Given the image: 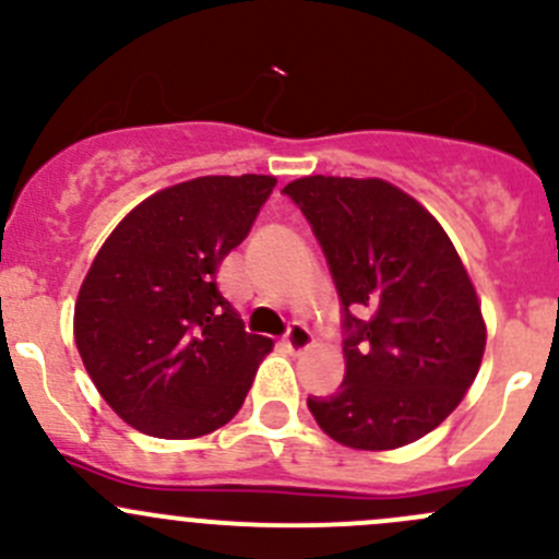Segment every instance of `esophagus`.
I'll use <instances>...</instances> for the list:
<instances>
[{
	"mask_svg": "<svg viewBox=\"0 0 559 559\" xmlns=\"http://www.w3.org/2000/svg\"><path fill=\"white\" fill-rule=\"evenodd\" d=\"M311 343H313L311 332H308V326H302V324H292L289 330H286V335H284V348H286V352H292V354L306 352Z\"/></svg>",
	"mask_w": 559,
	"mask_h": 559,
	"instance_id": "esophagus-1",
	"label": "esophagus"
}]
</instances>
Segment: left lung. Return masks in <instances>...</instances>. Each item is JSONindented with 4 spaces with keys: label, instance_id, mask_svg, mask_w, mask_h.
I'll use <instances>...</instances> for the list:
<instances>
[{
    "label": "left lung",
    "instance_id": "obj_1",
    "mask_svg": "<svg viewBox=\"0 0 559 559\" xmlns=\"http://www.w3.org/2000/svg\"><path fill=\"white\" fill-rule=\"evenodd\" d=\"M341 297L346 376L308 397L332 441L384 452L460 405L484 357L481 306L441 224L379 178L311 175L284 186Z\"/></svg>",
    "mask_w": 559,
    "mask_h": 559
}]
</instances>
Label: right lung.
Instances as JSON below:
<instances>
[{
	"label": "right lung",
	"mask_w": 559,
	"mask_h": 559,
	"mask_svg": "<svg viewBox=\"0 0 559 559\" xmlns=\"http://www.w3.org/2000/svg\"><path fill=\"white\" fill-rule=\"evenodd\" d=\"M273 175H205L140 202L99 248L75 343L105 403L154 438H197L243 405L273 341L222 297V259L251 233Z\"/></svg>",
	"instance_id": "obj_1"
}]
</instances>
